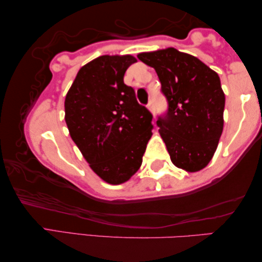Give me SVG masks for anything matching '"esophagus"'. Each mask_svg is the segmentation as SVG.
Returning a JSON list of instances; mask_svg holds the SVG:
<instances>
[{"label": "esophagus", "instance_id": "1", "mask_svg": "<svg viewBox=\"0 0 262 262\" xmlns=\"http://www.w3.org/2000/svg\"><path fill=\"white\" fill-rule=\"evenodd\" d=\"M147 108H148L149 111H151V113H153V111H154V103H153V101H149V102H148Z\"/></svg>", "mask_w": 262, "mask_h": 262}]
</instances>
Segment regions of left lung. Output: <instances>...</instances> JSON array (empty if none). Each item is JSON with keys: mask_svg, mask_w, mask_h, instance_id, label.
Listing matches in <instances>:
<instances>
[{"mask_svg": "<svg viewBox=\"0 0 262 262\" xmlns=\"http://www.w3.org/2000/svg\"><path fill=\"white\" fill-rule=\"evenodd\" d=\"M156 70L168 111L157 125L178 168L199 171L215 154L224 126L225 95L215 71L174 47L139 53Z\"/></svg>", "mask_w": 262, "mask_h": 262, "instance_id": "obj_1", "label": "left lung"}]
</instances>
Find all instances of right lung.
Instances as JSON below:
<instances>
[{"mask_svg":"<svg viewBox=\"0 0 262 262\" xmlns=\"http://www.w3.org/2000/svg\"><path fill=\"white\" fill-rule=\"evenodd\" d=\"M137 59L101 55L80 68L65 98L71 138L103 181L121 184L139 169L152 137V114L124 74Z\"/></svg>","mask_w":262,"mask_h":262,"instance_id":"add662e5","label":"right lung"}]
</instances>
